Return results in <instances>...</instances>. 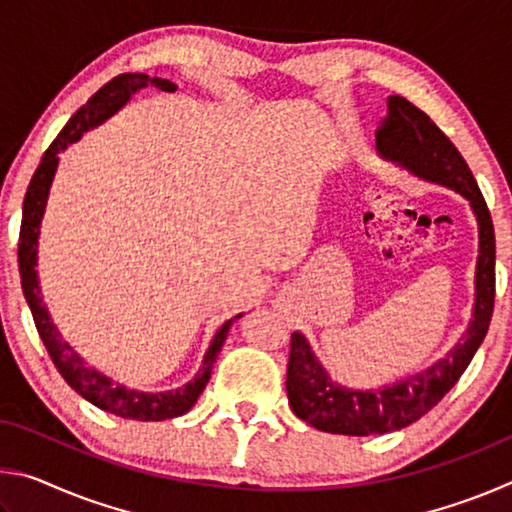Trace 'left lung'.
<instances>
[{
  "label": "left lung",
  "instance_id": "obj_1",
  "mask_svg": "<svg viewBox=\"0 0 512 512\" xmlns=\"http://www.w3.org/2000/svg\"><path fill=\"white\" fill-rule=\"evenodd\" d=\"M377 146L384 158L402 164L424 180L456 189L472 203L479 221L481 246L476 264V305L470 327L445 359L420 375L375 391H350L334 384L314 357L305 336L293 332L287 363L291 409L311 427L343 436H379L404 429L431 411L470 366L495 309V228L463 155L427 112L397 94L388 99V117L377 131Z\"/></svg>",
  "mask_w": 512,
  "mask_h": 512
}]
</instances>
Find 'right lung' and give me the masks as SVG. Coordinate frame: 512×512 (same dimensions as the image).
Here are the masks:
<instances>
[{"instance_id":"1","label":"right lung","mask_w":512,"mask_h":512,"mask_svg":"<svg viewBox=\"0 0 512 512\" xmlns=\"http://www.w3.org/2000/svg\"><path fill=\"white\" fill-rule=\"evenodd\" d=\"M153 85L162 92H173L176 85L167 79H149L146 74H119L115 79L108 81L99 92H94L85 106L74 112V117L67 121V126L58 133V137L51 142L49 149L42 155L36 173H33L27 196H24L22 205V225H20V241H17V264H20V277H22V291L24 298L29 302V309L33 314V323L40 334L42 343L49 352L51 361L58 368L60 375L74 388L76 393L85 400L92 402L99 409L115 413L119 418L126 420H167L178 418V415L187 413L196 404L198 395L212 375V366L216 361V354L221 352V345L228 336V329L232 320H228L219 332H216L214 341L207 350L203 359V368L198 370L194 381H189L185 388L169 393H137L128 391L121 384L110 381L106 375H101L94 368H90L79 354H76L58 334V329L51 323V318L45 309V302L40 296L38 275H36V253H38V235H40V221L42 212H45L49 185L54 180V171L58 167V153L65 149L67 144L79 140V137L88 131V128L101 124L103 119L110 117L117 108L131 99V94ZM239 318V316H237Z\"/></svg>"}]
</instances>
